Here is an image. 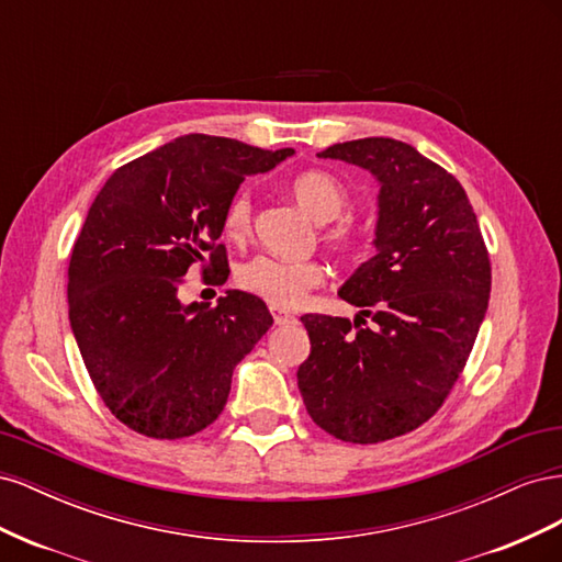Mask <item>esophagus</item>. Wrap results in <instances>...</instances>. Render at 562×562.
I'll list each match as a JSON object with an SVG mask.
<instances>
[{
    "label": "esophagus",
    "instance_id": "esophagus-1",
    "mask_svg": "<svg viewBox=\"0 0 562 562\" xmlns=\"http://www.w3.org/2000/svg\"><path fill=\"white\" fill-rule=\"evenodd\" d=\"M269 314H271V318H274L277 326H291V323H295V316L281 307H269Z\"/></svg>",
    "mask_w": 562,
    "mask_h": 562
}]
</instances>
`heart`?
<instances>
[{
    "instance_id": "heart-1",
    "label": "heart",
    "mask_w": 562,
    "mask_h": 562,
    "mask_svg": "<svg viewBox=\"0 0 562 562\" xmlns=\"http://www.w3.org/2000/svg\"><path fill=\"white\" fill-rule=\"evenodd\" d=\"M291 194L297 206L314 223L328 225L342 217L349 209L347 187L326 171H304L291 180ZM225 234L232 241H246L252 232V199L248 190L236 192L223 215ZM326 241L337 252H353L361 246V232L349 223H339L323 232ZM323 267L312 260H281L271 255H258L236 269V283L241 291L269 302L271 307L291 310L307 300L316 285L323 283Z\"/></svg>"
}]
</instances>
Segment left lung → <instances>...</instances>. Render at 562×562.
I'll return each mask as SVG.
<instances>
[{
	"instance_id": "8db88e82",
	"label": "left lung",
	"mask_w": 562,
	"mask_h": 562,
	"mask_svg": "<svg viewBox=\"0 0 562 562\" xmlns=\"http://www.w3.org/2000/svg\"><path fill=\"white\" fill-rule=\"evenodd\" d=\"M380 182L375 255L337 295L353 323L304 314L312 353L297 370L307 413L349 443H382L427 422L454 386L487 312L490 258L464 187L394 138L318 151ZM363 315L376 326L360 328Z\"/></svg>"
}]
</instances>
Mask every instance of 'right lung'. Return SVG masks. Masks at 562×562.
<instances>
[{"label": "right lung", "mask_w": 562, "mask_h": 562, "mask_svg": "<svg viewBox=\"0 0 562 562\" xmlns=\"http://www.w3.org/2000/svg\"><path fill=\"white\" fill-rule=\"evenodd\" d=\"M293 149L190 133L116 168L91 203L67 269L70 326L112 415L149 438H184L217 419L232 372L271 328L244 291L182 304L192 265L227 281L223 215L246 176Z\"/></svg>", "instance_id": "add662e5"}]
</instances>
